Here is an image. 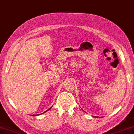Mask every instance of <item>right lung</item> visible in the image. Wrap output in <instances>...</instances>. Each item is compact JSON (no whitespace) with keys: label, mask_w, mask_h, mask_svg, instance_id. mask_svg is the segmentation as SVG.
Wrapping results in <instances>:
<instances>
[{"label":"right lung","mask_w":134,"mask_h":134,"mask_svg":"<svg viewBox=\"0 0 134 134\" xmlns=\"http://www.w3.org/2000/svg\"><path fill=\"white\" fill-rule=\"evenodd\" d=\"M51 108H52V107H51ZM51 108H49V109H47V110L46 111H47L49 110L50 109H51ZM46 111H45V112H46ZM45 112H44V113H45ZM42 114H43V113H42ZM38 115H40V114H38ZM32 115V116H36V115Z\"/></svg>","instance_id":"right-lung-1"}]
</instances>
